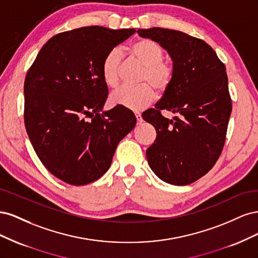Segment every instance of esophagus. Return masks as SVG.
I'll return each instance as SVG.
<instances>
[{"label":"esophagus","mask_w":258,"mask_h":258,"mask_svg":"<svg viewBox=\"0 0 258 258\" xmlns=\"http://www.w3.org/2000/svg\"><path fill=\"white\" fill-rule=\"evenodd\" d=\"M135 115H136V118H137V121H138V123H141V122L143 121V119H142V116H141V114H140V113H138V112H136V113H135Z\"/></svg>","instance_id":"obj_1"}]
</instances>
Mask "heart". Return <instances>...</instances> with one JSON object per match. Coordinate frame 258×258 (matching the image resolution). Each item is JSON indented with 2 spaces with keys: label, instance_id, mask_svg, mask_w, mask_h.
Instances as JSON below:
<instances>
[{
  "label": "heart",
  "instance_id": "heart-1",
  "mask_svg": "<svg viewBox=\"0 0 258 258\" xmlns=\"http://www.w3.org/2000/svg\"><path fill=\"white\" fill-rule=\"evenodd\" d=\"M131 56L144 66L140 76L138 87H123L115 90L110 101L114 105H120L129 110L139 111L150 104L155 98V87L159 91H165L172 83L174 69L169 61L163 58L161 46L151 38H141L130 46ZM121 52L118 48L108 51L101 66V74L104 83L110 88H115L119 83L121 67Z\"/></svg>",
  "mask_w": 258,
  "mask_h": 258
}]
</instances>
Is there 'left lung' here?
<instances>
[{"label": "left lung", "mask_w": 258, "mask_h": 258, "mask_svg": "<svg viewBox=\"0 0 258 258\" xmlns=\"http://www.w3.org/2000/svg\"><path fill=\"white\" fill-rule=\"evenodd\" d=\"M173 61L174 75L162 98L142 114L156 129L146 150L153 172L166 183L184 186L213 168L223 151L231 114L226 68L210 45L181 31L139 29ZM161 110L179 116L168 120Z\"/></svg>", "instance_id": "8db88e82"}]
</instances>
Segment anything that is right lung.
Instances as JSON below:
<instances>
[{
  "label": "right lung",
  "instance_id": "add662e5",
  "mask_svg": "<svg viewBox=\"0 0 258 258\" xmlns=\"http://www.w3.org/2000/svg\"><path fill=\"white\" fill-rule=\"evenodd\" d=\"M136 32L83 27L46 42L25 80V124L36 155L68 184L95 182L111 167L117 145L135 128L120 105L102 111L108 89L101 74L105 54Z\"/></svg>",
  "mask_w": 258,
  "mask_h": 258
}]
</instances>
